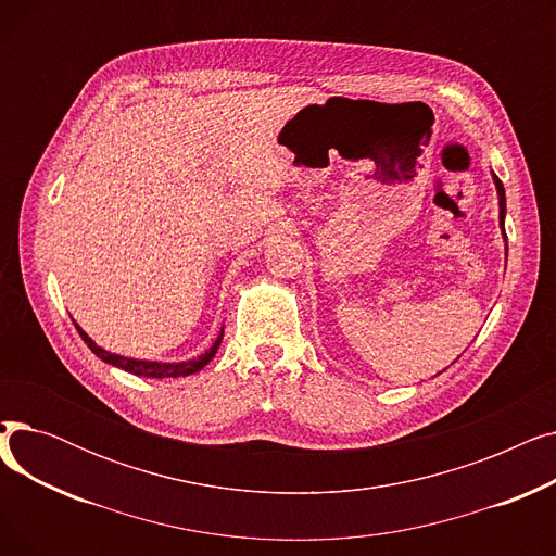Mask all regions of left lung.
Here are the masks:
<instances>
[{"instance_id":"1","label":"left lung","mask_w":556,"mask_h":556,"mask_svg":"<svg viewBox=\"0 0 556 556\" xmlns=\"http://www.w3.org/2000/svg\"><path fill=\"white\" fill-rule=\"evenodd\" d=\"M493 185H495V191H498V204H501V227H503V237L507 239L505 233V214H507V200H505V187L503 182L498 180V175L493 173Z\"/></svg>"}]
</instances>
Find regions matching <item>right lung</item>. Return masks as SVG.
<instances>
[{
    "label": "right lung",
    "instance_id": "1",
    "mask_svg": "<svg viewBox=\"0 0 556 556\" xmlns=\"http://www.w3.org/2000/svg\"><path fill=\"white\" fill-rule=\"evenodd\" d=\"M76 331L80 333L85 344L92 349V354H97L103 363H108L112 367H119L124 371H130L135 376H143V378H180V376L195 374V371H200L204 365H207L216 356L218 346L223 342V329H220V333L214 340V344L207 349V352L200 354L198 358L182 361V363H157V361H137V358H126V356H119V354H110V352H105L103 346H99L90 336H87L78 325H76Z\"/></svg>",
    "mask_w": 556,
    "mask_h": 556
}]
</instances>
